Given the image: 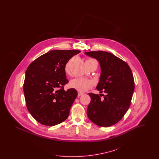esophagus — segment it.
<instances>
[{"instance_id": "esophagus-1", "label": "esophagus", "mask_w": 159, "mask_h": 159, "mask_svg": "<svg viewBox=\"0 0 159 159\" xmlns=\"http://www.w3.org/2000/svg\"><path fill=\"white\" fill-rule=\"evenodd\" d=\"M83 94V93L79 92H78V97H80V96H81V95H82Z\"/></svg>"}]
</instances>
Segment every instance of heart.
<instances>
[{
    "mask_svg": "<svg viewBox=\"0 0 159 159\" xmlns=\"http://www.w3.org/2000/svg\"><path fill=\"white\" fill-rule=\"evenodd\" d=\"M70 62V61L68 62V63L66 65V67H65V71L67 73H69ZM90 62L97 63V61L94 59H92V58H89L86 61V63H90ZM92 84V83L91 80L81 78V77L76 78V79L72 80L70 83V85L71 88L76 89V90L80 91V92L87 91L89 88H91Z\"/></svg>",
    "mask_w": 159,
    "mask_h": 159,
    "instance_id": "b5f03b06",
    "label": "heart"
}]
</instances>
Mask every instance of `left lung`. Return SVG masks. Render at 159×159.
I'll return each mask as SVG.
<instances>
[{
  "label": "left lung",
  "instance_id": "8db88e82",
  "mask_svg": "<svg viewBox=\"0 0 159 159\" xmlns=\"http://www.w3.org/2000/svg\"><path fill=\"white\" fill-rule=\"evenodd\" d=\"M85 54L98 61L101 73L97 89L106 93H88L91 100L88 116L99 126H111L121 120L130 107L135 89L132 72L126 62L112 53L99 51Z\"/></svg>",
  "mask_w": 159,
  "mask_h": 159
}]
</instances>
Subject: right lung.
<instances>
[{
    "mask_svg": "<svg viewBox=\"0 0 159 159\" xmlns=\"http://www.w3.org/2000/svg\"><path fill=\"white\" fill-rule=\"evenodd\" d=\"M79 50H53L33 61L27 67L23 85L27 108L42 125L53 126L64 121L70 113L77 92L68 83L65 67Z\"/></svg>",
    "mask_w": 159,
    "mask_h": 159,
    "instance_id": "add662e5",
    "label": "right lung"
}]
</instances>
